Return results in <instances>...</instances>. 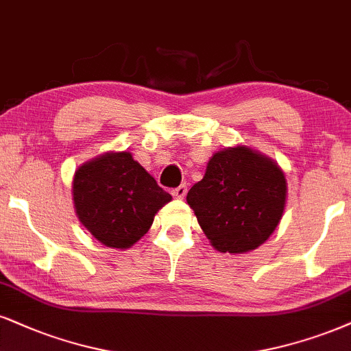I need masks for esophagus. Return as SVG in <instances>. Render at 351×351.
Masks as SVG:
<instances>
[{
	"instance_id": "34e87169",
	"label": "esophagus",
	"mask_w": 351,
	"mask_h": 351,
	"mask_svg": "<svg viewBox=\"0 0 351 351\" xmlns=\"http://www.w3.org/2000/svg\"><path fill=\"white\" fill-rule=\"evenodd\" d=\"M172 195H174L176 198H184L185 195H187V185L182 184V185H179V187H176L174 190H172Z\"/></svg>"
}]
</instances>
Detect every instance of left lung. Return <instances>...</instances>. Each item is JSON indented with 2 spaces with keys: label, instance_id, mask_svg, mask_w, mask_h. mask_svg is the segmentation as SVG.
<instances>
[{
  "label": "left lung",
  "instance_id": "1",
  "mask_svg": "<svg viewBox=\"0 0 351 351\" xmlns=\"http://www.w3.org/2000/svg\"><path fill=\"white\" fill-rule=\"evenodd\" d=\"M287 180L274 161L237 146L216 153L187 193V203L219 252L241 254L263 244L278 226Z\"/></svg>",
  "mask_w": 351,
  "mask_h": 351
}]
</instances>
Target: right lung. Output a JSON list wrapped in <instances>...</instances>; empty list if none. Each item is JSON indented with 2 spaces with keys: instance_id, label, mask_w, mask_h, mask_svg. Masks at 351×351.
<instances>
[{
  "instance_id": "obj_1",
  "label": "right lung",
  "mask_w": 351,
  "mask_h": 351,
  "mask_svg": "<svg viewBox=\"0 0 351 351\" xmlns=\"http://www.w3.org/2000/svg\"><path fill=\"white\" fill-rule=\"evenodd\" d=\"M80 221L107 247L127 249L146 234L154 215L172 197L132 154H104L86 162L73 180Z\"/></svg>"
}]
</instances>
